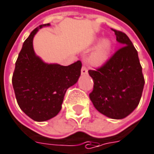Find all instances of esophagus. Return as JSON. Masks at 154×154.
<instances>
[{
	"instance_id": "esophagus-1",
	"label": "esophagus",
	"mask_w": 154,
	"mask_h": 154,
	"mask_svg": "<svg viewBox=\"0 0 154 154\" xmlns=\"http://www.w3.org/2000/svg\"><path fill=\"white\" fill-rule=\"evenodd\" d=\"M81 74L82 75H87L88 74V69L85 66H83L81 69Z\"/></svg>"
}]
</instances>
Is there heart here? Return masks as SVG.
Wrapping results in <instances>:
<instances>
[{
	"label": "heart",
	"instance_id": "b5f03b06",
	"mask_svg": "<svg viewBox=\"0 0 154 154\" xmlns=\"http://www.w3.org/2000/svg\"><path fill=\"white\" fill-rule=\"evenodd\" d=\"M111 41L108 39H105L98 45L95 50L89 57V62L93 66H101L107 61L110 51H111Z\"/></svg>",
	"mask_w": 154,
	"mask_h": 154
}]
</instances>
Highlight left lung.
<instances>
[{"mask_svg":"<svg viewBox=\"0 0 154 154\" xmlns=\"http://www.w3.org/2000/svg\"><path fill=\"white\" fill-rule=\"evenodd\" d=\"M111 30L122 46L102 66L88 70L94 82L89 97L100 113L110 119H122L140 103L144 79L132 42L124 32Z\"/></svg>","mask_w":154,"mask_h":154,"instance_id":"left-lung-1","label":"left lung"}]
</instances>
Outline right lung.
I'll return each mask as SVG.
<instances>
[{
    "instance_id": "right-lung-1",
    "label": "right lung",
    "mask_w": 154,
    "mask_h": 154,
    "mask_svg": "<svg viewBox=\"0 0 154 154\" xmlns=\"http://www.w3.org/2000/svg\"><path fill=\"white\" fill-rule=\"evenodd\" d=\"M49 25L37 26L24 41L12 77L18 106L36 122L47 121L59 113L66 90L77 83L81 74L80 61L64 66L45 63L35 55V35L39 29Z\"/></svg>"
}]
</instances>
